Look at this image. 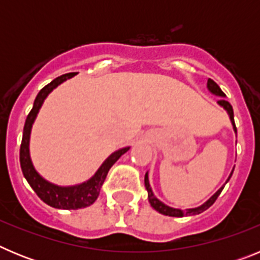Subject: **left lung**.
Returning <instances> with one entry per match:
<instances>
[{
    "label": "left lung",
    "instance_id": "1",
    "mask_svg": "<svg viewBox=\"0 0 260 260\" xmlns=\"http://www.w3.org/2000/svg\"><path fill=\"white\" fill-rule=\"evenodd\" d=\"M207 89L210 91V93H212V95L217 96V98H220V100L217 102V104L220 105V107L222 108V109L228 113L229 116V119H231L232 122V126H233V130H234V134H237V128H236V125H234V116H233V108H232V105L229 104L226 100H225V93L222 92L221 88H220L217 84L213 82L212 79H208L207 80ZM233 171L234 168L232 169L231 174H229V177L226 178V181H225L224 185L220 187L217 191L215 192V194L211 197V198H208L207 201L204 202L203 204H201V206H198V207H194V208H186V210H181V208H174V207H171V206H168V204L162 203L160 199H157V197H156L155 194H153L152 191V187H151L150 185V178H148V172L146 173V176H144V186H146V190L147 192H148V202H150L151 207L153 208L155 211H157L158 213H161V215H165V216H172V217H182V216H194V215H199V213H202L203 211H206L207 208H210L211 206H212L213 203H215V201L217 199V197L220 195V192L222 191V189H224V186L228 183V181L231 180L232 174H233Z\"/></svg>",
    "mask_w": 260,
    "mask_h": 260
}]
</instances>
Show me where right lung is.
<instances>
[{
	"instance_id": "1",
	"label": "right lung",
	"mask_w": 260,
	"mask_h": 260,
	"mask_svg": "<svg viewBox=\"0 0 260 260\" xmlns=\"http://www.w3.org/2000/svg\"><path fill=\"white\" fill-rule=\"evenodd\" d=\"M74 75L75 73L61 75V77L52 80L49 84H47L38 93L35 102H34V107H32L31 112L27 116L24 128H23L22 144H20L19 158L23 176H24V178L29 183L32 190L38 194V197L41 201L47 203L48 206H50V207L58 208V210H78V208H86L88 206H91V204L95 203L112 165L123 153H126L130 150V146H127L112 152L103 161V164L99 167V169L95 172V174L91 178H88V180L82 183H77V185H56V183L45 180L44 177L36 171L35 165L32 162L31 155H29V139H31L32 125L35 123L36 117H38L39 112H40L41 107L44 104L48 95L52 92L53 89L57 88L59 84H62L68 79L73 78Z\"/></svg>"
}]
</instances>
